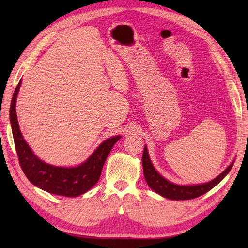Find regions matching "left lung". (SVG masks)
<instances>
[{
	"label": "left lung",
	"instance_id": "1",
	"mask_svg": "<svg viewBox=\"0 0 248 248\" xmlns=\"http://www.w3.org/2000/svg\"><path fill=\"white\" fill-rule=\"evenodd\" d=\"M141 163H143V170L146 182L151 189H154L155 193L167 199L187 200L202 196V195L209 192L210 189L213 188L215 186H217V184L228 175V172L233 166L234 161L231 163L222 173H219L217 178H214L213 180L202 184H194V186H180V184L172 183L170 181H168L167 179H165L162 175H160V173L156 171L154 164H152L146 145L143 152V157H141Z\"/></svg>",
	"mask_w": 248,
	"mask_h": 248
}]
</instances>
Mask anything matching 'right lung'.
Here are the masks:
<instances>
[{"mask_svg":"<svg viewBox=\"0 0 248 248\" xmlns=\"http://www.w3.org/2000/svg\"><path fill=\"white\" fill-rule=\"evenodd\" d=\"M21 83L22 80H20L13 94L9 119L20 166L26 178L35 186L51 194L66 197H77L86 193L98 182L104 162L116 141L120 140L121 135L112 136L103 140L91 156L80 165L62 167L48 164L34 154L20 131L17 113H16V102H17Z\"/></svg>","mask_w":248,"mask_h":248,"instance_id":"add662e5","label":"right lung"}]
</instances>
